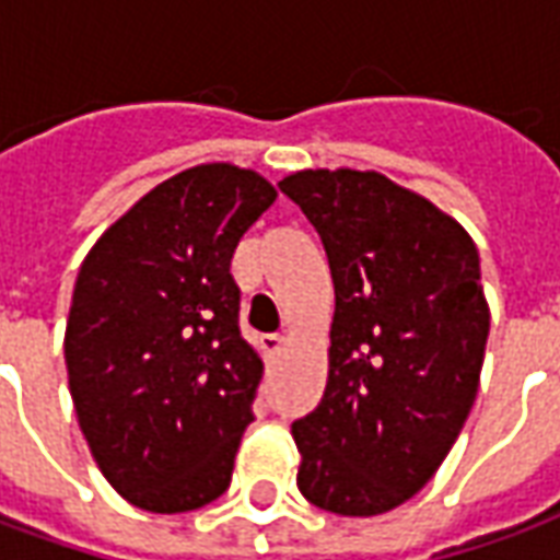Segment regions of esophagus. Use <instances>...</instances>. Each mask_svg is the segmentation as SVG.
<instances>
[{
	"label": "esophagus",
	"mask_w": 560,
	"mask_h": 560,
	"mask_svg": "<svg viewBox=\"0 0 560 560\" xmlns=\"http://www.w3.org/2000/svg\"><path fill=\"white\" fill-rule=\"evenodd\" d=\"M284 336H279V332H272V336H264V339H260V351H264V357H267V360H276V357H279L281 351H284Z\"/></svg>",
	"instance_id": "esophagus-1"
}]
</instances>
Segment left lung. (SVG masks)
Returning a JSON list of instances; mask_svg holds the SVG:
<instances>
[{"mask_svg":"<svg viewBox=\"0 0 560 560\" xmlns=\"http://www.w3.org/2000/svg\"><path fill=\"white\" fill-rule=\"evenodd\" d=\"M324 243L336 315L329 377L291 425L296 486L327 513L377 516L432 480L480 387L489 305L465 228L375 171L279 183Z\"/></svg>","mask_w":560,"mask_h":560,"instance_id":"obj_1","label":"left lung"}]
</instances>
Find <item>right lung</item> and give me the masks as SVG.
<instances>
[{
  "label": "right lung",
  "mask_w": 560,
  "mask_h": 560,
  "mask_svg": "<svg viewBox=\"0 0 560 560\" xmlns=\"http://www.w3.org/2000/svg\"><path fill=\"white\" fill-rule=\"evenodd\" d=\"M272 200L255 171L197 164L140 197L80 267L68 387L98 468L140 510L188 513L231 486L264 377L231 260Z\"/></svg>",
  "instance_id": "right-lung-1"
}]
</instances>
